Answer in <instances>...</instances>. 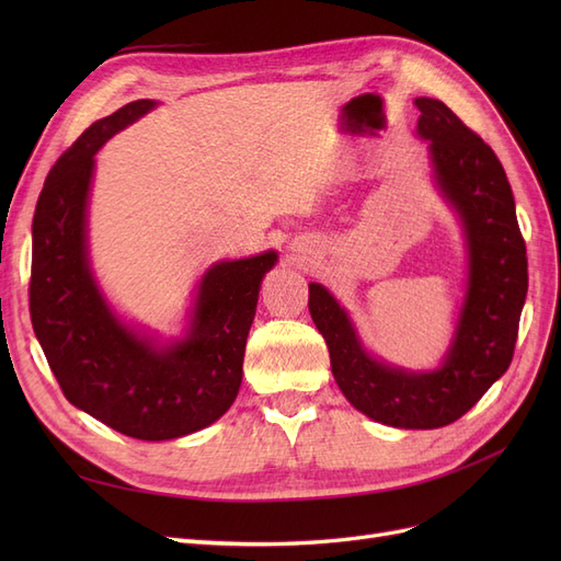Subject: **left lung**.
<instances>
[{
	"mask_svg": "<svg viewBox=\"0 0 561 561\" xmlns=\"http://www.w3.org/2000/svg\"><path fill=\"white\" fill-rule=\"evenodd\" d=\"M414 105L419 135L428 140L437 184L461 217L468 248V293L443 367L410 371L371 358L320 283L309 285V311L355 410L393 428L431 431L461 419L511 367L529 274L513 190L494 149L439 100L416 98Z\"/></svg>",
	"mask_w": 561,
	"mask_h": 561,
	"instance_id": "left-lung-1",
	"label": "left lung"
}]
</instances>
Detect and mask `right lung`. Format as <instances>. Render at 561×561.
<instances>
[{"label":"right lung","instance_id":"obj_1","mask_svg":"<svg viewBox=\"0 0 561 561\" xmlns=\"http://www.w3.org/2000/svg\"><path fill=\"white\" fill-rule=\"evenodd\" d=\"M135 100L83 130L50 168L32 219L30 318L65 398L135 439L210 426L239 396L248 332L274 250L217 262L198 283L190 330L159 346L116 318L89 266L87 206L95 151L154 110Z\"/></svg>","mask_w":561,"mask_h":561}]
</instances>
